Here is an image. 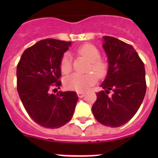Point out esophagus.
<instances>
[{"label":"esophagus","mask_w":158,"mask_h":158,"mask_svg":"<svg viewBox=\"0 0 158 158\" xmlns=\"http://www.w3.org/2000/svg\"><path fill=\"white\" fill-rule=\"evenodd\" d=\"M77 94L79 98H82V97H84V96H85V93H83V92H77Z\"/></svg>","instance_id":"obj_1"}]
</instances>
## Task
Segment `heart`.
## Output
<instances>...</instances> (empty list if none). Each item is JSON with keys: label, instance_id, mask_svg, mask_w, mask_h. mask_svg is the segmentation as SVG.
Wrapping results in <instances>:
<instances>
[{"label": "heart", "instance_id": "heart-1", "mask_svg": "<svg viewBox=\"0 0 158 158\" xmlns=\"http://www.w3.org/2000/svg\"><path fill=\"white\" fill-rule=\"evenodd\" d=\"M77 53L89 60L90 62L89 70L94 71L96 73L93 72L88 73L85 74L73 73L65 78V85L67 89L71 90L84 92L89 89L97 81V76L102 77L106 74L107 66L105 62L100 59V51L93 44H84L77 49ZM60 66L63 73H68L70 72L72 69V62L69 54H64L61 59Z\"/></svg>", "mask_w": 158, "mask_h": 158}]
</instances>
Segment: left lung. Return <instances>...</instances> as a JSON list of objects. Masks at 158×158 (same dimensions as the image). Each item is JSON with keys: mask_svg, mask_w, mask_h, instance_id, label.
Returning a JSON list of instances; mask_svg holds the SVG:
<instances>
[{"mask_svg": "<svg viewBox=\"0 0 158 158\" xmlns=\"http://www.w3.org/2000/svg\"><path fill=\"white\" fill-rule=\"evenodd\" d=\"M103 48L108 62L105 91L96 94L92 107L96 119L111 127H120L132 118L142 104L146 91L144 63L134 47L116 38L104 36ZM112 90L111 97L107 95Z\"/></svg>", "mask_w": 158, "mask_h": 158, "instance_id": "8db88e82", "label": "left lung"}]
</instances>
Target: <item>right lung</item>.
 Segmentation results:
<instances>
[{
	"instance_id": "obj_1",
	"label": "right lung",
	"mask_w": 158,
	"mask_h": 158,
	"mask_svg": "<svg viewBox=\"0 0 158 158\" xmlns=\"http://www.w3.org/2000/svg\"><path fill=\"white\" fill-rule=\"evenodd\" d=\"M71 42L39 41L22 54L16 68L17 92L31 118L46 128H58L72 118L78 96L75 92L51 94L61 86L60 62Z\"/></svg>"
}]
</instances>
